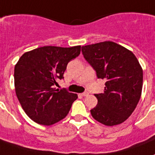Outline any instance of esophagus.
<instances>
[{
    "instance_id": "1",
    "label": "esophagus",
    "mask_w": 155,
    "mask_h": 155,
    "mask_svg": "<svg viewBox=\"0 0 155 155\" xmlns=\"http://www.w3.org/2000/svg\"><path fill=\"white\" fill-rule=\"evenodd\" d=\"M81 96H88L89 95V93L88 92H84L82 93V94H81Z\"/></svg>"
}]
</instances>
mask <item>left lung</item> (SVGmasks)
<instances>
[{
	"label": "left lung",
	"mask_w": 155,
	"mask_h": 155,
	"mask_svg": "<svg viewBox=\"0 0 155 155\" xmlns=\"http://www.w3.org/2000/svg\"><path fill=\"white\" fill-rule=\"evenodd\" d=\"M84 59L98 79L106 80L98 104L90 110L94 118L106 126L127 120L137 106L143 84V71L132 51L111 41L83 46Z\"/></svg>",
	"instance_id": "obj_1"
}]
</instances>
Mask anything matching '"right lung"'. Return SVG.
Masks as SVG:
<instances>
[{"label":"right lung","instance_id":"1","mask_svg":"<svg viewBox=\"0 0 155 155\" xmlns=\"http://www.w3.org/2000/svg\"><path fill=\"white\" fill-rule=\"evenodd\" d=\"M81 46H44L27 51L15 66V88L25 113L38 124H55L68 114L78 96L56 89L69 61L81 53Z\"/></svg>","mask_w":155,"mask_h":155}]
</instances>
